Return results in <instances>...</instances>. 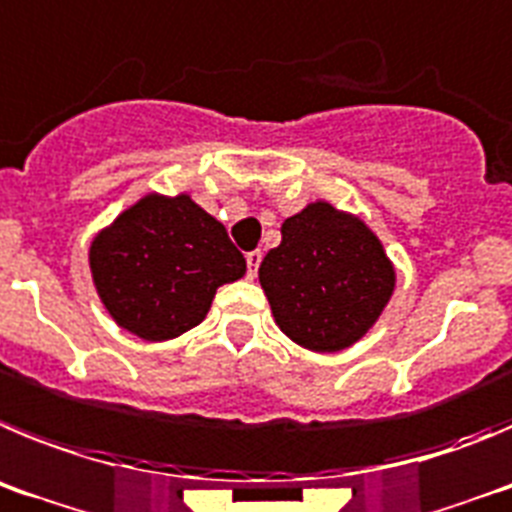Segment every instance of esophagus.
I'll list each match as a JSON object with an SVG mask.
<instances>
[{
	"instance_id": "34e87169",
	"label": "esophagus",
	"mask_w": 512,
	"mask_h": 512,
	"mask_svg": "<svg viewBox=\"0 0 512 512\" xmlns=\"http://www.w3.org/2000/svg\"><path fill=\"white\" fill-rule=\"evenodd\" d=\"M245 257H247V275H250V278H255L257 267H260V262H262V252L252 250V252H247Z\"/></svg>"
}]
</instances>
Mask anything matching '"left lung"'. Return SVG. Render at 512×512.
Wrapping results in <instances>:
<instances>
[{
  "mask_svg": "<svg viewBox=\"0 0 512 512\" xmlns=\"http://www.w3.org/2000/svg\"><path fill=\"white\" fill-rule=\"evenodd\" d=\"M280 245L260 265L275 324L311 352H342L380 319L395 290V267L359 216L326 201L280 227Z\"/></svg>",
  "mask_w": 512,
  "mask_h": 512,
  "instance_id": "obj_1",
  "label": "left lung"
}]
</instances>
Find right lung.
<instances>
[{"label": "right lung", "mask_w": 512, "mask_h": 512, "mask_svg": "<svg viewBox=\"0 0 512 512\" xmlns=\"http://www.w3.org/2000/svg\"><path fill=\"white\" fill-rule=\"evenodd\" d=\"M89 265L112 319L145 342L176 339L199 326L216 288L247 270L224 224L188 193L142 196L96 234Z\"/></svg>", "instance_id": "add662e5"}]
</instances>
